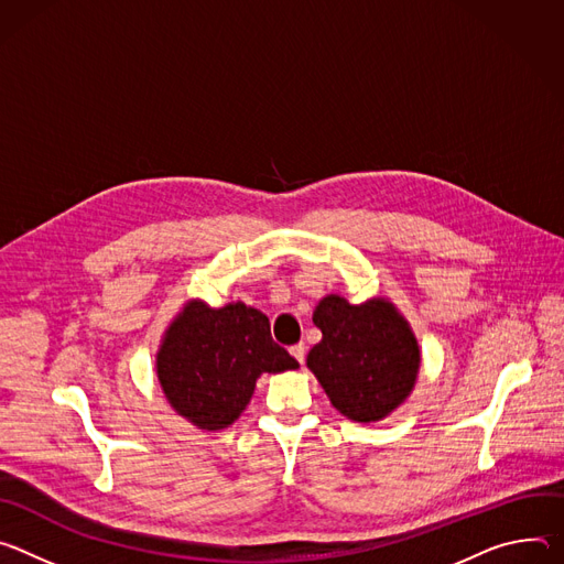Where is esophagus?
<instances>
[{"instance_id":"obj_1","label":"esophagus","mask_w":564,"mask_h":564,"mask_svg":"<svg viewBox=\"0 0 564 564\" xmlns=\"http://www.w3.org/2000/svg\"><path fill=\"white\" fill-rule=\"evenodd\" d=\"M289 351H291V356H293L297 362H304V351H306L304 343H297V345H293Z\"/></svg>"}]
</instances>
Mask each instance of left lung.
<instances>
[{
	"mask_svg": "<svg viewBox=\"0 0 564 564\" xmlns=\"http://www.w3.org/2000/svg\"><path fill=\"white\" fill-rule=\"evenodd\" d=\"M323 340L306 356L332 405L351 421H381L412 392L421 365L419 343L386 297L349 304L332 293L314 311Z\"/></svg>",
	"mask_w": 564,
	"mask_h": 564,
	"instance_id": "8db88e82",
	"label": "left lung"
}]
</instances>
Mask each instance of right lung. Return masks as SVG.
<instances>
[{"mask_svg":"<svg viewBox=\"0 0 564 564\" xmlns=\"http://www.w3.org/2000/svg\"><path fill=\"white\" fill-rule=\"evenodd\" d=\"M297 367V360L273 343L269 318L243 302L210 308L191 300L156 351V377L167 403L210 432L239 419L264 371Z\"/></svg>","mask_w":564,"mask_h":564,"instance_id":"obj_1","label":"right lung"}]
</instances>
